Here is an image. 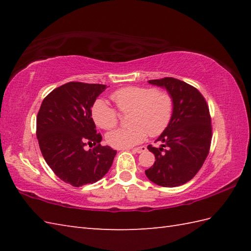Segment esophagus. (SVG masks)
<instances>
[{"label":"esophagus","mask_w":251,"mask_h":251,"mask_svg":"<svg viewBox=\"0 0 251 251\" xmlns=\"http://www.w3.org/2000/svg\"><path fill=\"white\" fill-rule=\"evenodd\" d=\"M147 150V147H145V146H142V147H139V148H135V149H132V152H135V153H141V152H145Z\"/></svg>","instance_id":"1"}]
</instances>
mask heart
Segmentation results:
<instances>
[{
    "mask_svg": "<svg viewBox=\"0 0 251 251\" xmlns=\"http://www.w3.org/2000/svg\"><path fill=\"white\" fill-rule=\"evenodd\" d=\"M122 113H129L130 127L119 128L106 135L110 146L119 149L134 147L147 136L157 137L167 128L174 112L173 96L166 90L152 87L128 86L111 95ZM92 116L102 129H112L119 123V113L103 100H97L92 108Z\"/></svg>",
    "mask_w": 251,
    "mask_h": 251,
    "instance_id": "1",
    "label": "heart"
}]
</instances>
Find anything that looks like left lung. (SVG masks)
Segmentation results:
<instances>
[{
  "instance_id": "left-lung-1",
  "label": "left lung",
  "mask_w": 251,
  "mask_h": 251,
  "mask_svg": "<svg viewBox=\"0 0 251 251\" xmlns=\"http://www.w3.org/2000/svg\"><path fill=\"white\" fill-rule=\"evenodd\" d=\"M149 83L167 89L174 99V112L167 128L156 139L163 143L161 148L148 146L156 161L146 175L165 188L182 185L194 178L209 153L212 138L209 108L199 90L180 79L164 77Z\"/></svg>"
}]
</instances>
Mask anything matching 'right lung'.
Here are the masks:
<instances>
[{
	"label": "right lung",
	"mask_w": 251,
	"mask_h": 251,
	"mask_svg": "<svg viewBox=\"0 0 251 251\" xmlns=\"http://www.w3.org/2000/svg\"><path fill=\"white\" fill-rule=\"evenodd\" d=\"M105 89L102 84L70 82L44 98L36 116V137L45 162L66 183L97 182L109 172L116 151L102 147L92 106ZM94 146L88 151L83 148Z\"/></svg>",
	"instance_id": "1"
}]
</instances>
